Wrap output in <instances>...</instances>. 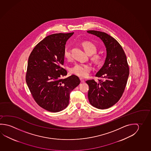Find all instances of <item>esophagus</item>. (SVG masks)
<instances>
[{
	"instance_id": "1",
	"label": "esophagus",
	"mask_w": 151,
	"mask_h": 151,
	"mask_svg": "<svg viewBox=\"0 0 151 151\" xmlns=\"http://www.w3.org/2000/svg\"><path fill=\"white\" fill-rule=\"evenodd\" d=\"M80 81H81V82H82V83H84V82H85V80H84V79H83L81 78H80Z\"/></svg>"
}]
</instances>
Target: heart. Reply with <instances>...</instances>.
Wrapping results in <instances>:
<instances>
[{
  "label": "heart",
  "instance_id": "obj_1",
  "mask_svg": "<svg viewBox=\"0 0 151 151\" xmlns=\"http://www.w3.org/2000/svg\"><path fill=\"white\" fill-rule=\"evenodd\" d=\"M82 46L88 55L93 54L91 57V60L95 64L99 65L103 62V57L100 54H95L97 52V47L93 43L90 41H84L82 43ZM64 56L67 60H70L71 58L70 50L68 47H66L64 50ZM91 69V67L90 64L76 63L70 68V71L72 74H75L77 76L86 77L88 76Z\"/></svg>",
  "mask_w": 151,
  "mask_h": 151
}]
</instances>
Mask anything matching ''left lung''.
I'll return each mask as SVG.
<instances>
[{
    "label": "left lung",
    "mask_w": 151,
    "mask_h": 151,
    "mask_svg": "<svg viewBox=\"0 0 151 151\" xmlns=\"http://www.w3.org/2000/svg\"><path fill=\"white\" fill-rule=\"evenodd\" d=\"M87 32L101 39L106 49L104 64L95 76L101 79L99 82L93 79L86 81L89 87L88 99L93 107L106 109L116 104L124 93L129 76V66L122 47L115 39L99 31Z\"/></svg>",
    "instance_id": "8db88e82"
}]
</instances>
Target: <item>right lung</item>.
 <instances>
[{
    "label": "right lung",
    "mask_w": 151,
    "mask_h": 151,
    "mask_svg": "<svg viewBox=\"0 0 151 151\" xmlns=\"http://www.w3.org/2000/svg\"><path fill=\"white\" fill-rule=\"evenodd\" d=\"M74 32L55 33L46 37L33 48L28 59L26 82L40 107L58 112L69 105L70 93L80 80L75 75L65 79L64 64L66 42Z\"/></svg>",
    "instance_id": "1"
}]
</instances>
